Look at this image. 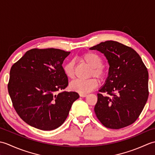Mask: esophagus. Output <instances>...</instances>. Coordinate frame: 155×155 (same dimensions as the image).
<instances>
[{
	"label": "esophagus",
	"instance_id": "34e87169",
	"mask_svg": "<svg viewBox=\"0 0 155 155\" xmlns=\"http://www.w3.org/2000/svg\"><path fill=\"white\" fill-rule=\"evenodd\" d=\"M80 97H86L87 96V94H83V93H80L79 94Z\"/></svg>",
	"mask_w": 155,
	"mask_h": 155
}]
</instances>
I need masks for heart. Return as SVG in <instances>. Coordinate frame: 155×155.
<instances>
[{
  "label": "heart",
  "instance_id": "b5f03b06",
  "mask_svg": "<svg viewBox=\"0 0 155 155\" xmlns=\"http://www.w3.org/2000/svg\"><path fill=\"white\" fill-rule=\"evenodd\" d=\"M82 62L91 68L90 76L103 79L106 76V70L103 64V59L99 54L94 52H87L80 57ZM63 71L68 78L72 79L74 77V62L71 61L63 66ZM98 86V81L94 78L87 80H76L70 84V88L79 93H88Z\"/></svg>",
  "mask_w": 155,
  "mask_h": 155
}]
</instances>
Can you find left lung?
Masks as SVG:
<instances>
[{
	"mask_svg": "<svg viewBox=\"0 0 155 155\" xmlns=\"http://www.w3.org/2000/svg\"><path fill=\"white\" fill-rule=\"evenodd\" d=\"M90 49L103 53L109 64L106 82L97 94V117L105 127L112 129L132 124L149 97L146 66L133 48L117 41L102 42Z\"/></svg>",
	"mask_w": 155,
	"mask_h": 155,
	"instance_id": "1",
	"label": "left lung"
}]
</instances>
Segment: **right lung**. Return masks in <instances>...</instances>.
Instances as JSON below:
<instances>
[{"mask_svg":"<svg viewBox=\"0 0 155 155\" xmlns=\"http://www.w3.org/2000/svg\"><path fill=\"white\" fill-rule=\"evenodd\" d=\"M71 52L32 48L12 66L8 91L16 113L26 123L52 130L63 124L76 92H60L68 86L62 63Z\"/></svg>","mask_w":155,"mask_h":155,"instance_id":"obj_1","label":"right lung"}]
</instances>
